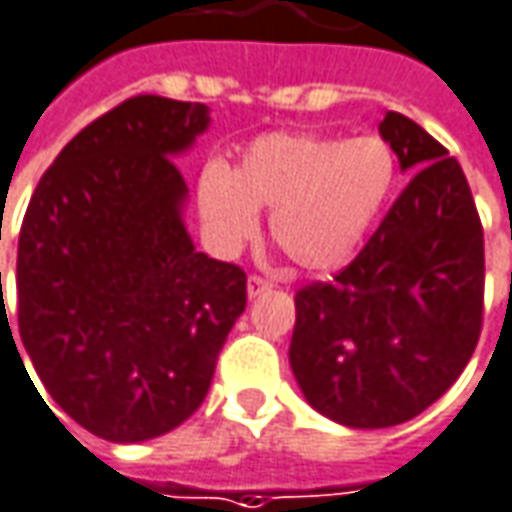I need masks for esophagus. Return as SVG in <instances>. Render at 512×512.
I'll list each match as a JSON object with an SVG mask.
<instances>
[{"label":"esophagus","mask_w":512,"mask_h":512,"mask_svg":"<svg viewBox=\"0 0 512 512\" xmlns=\"http://www.w3.org/2000/svg\"><path fill=\"white\" fill-rule=\"evenodd\" d=\"M266 291H271V280H266V277L252 274V277L246 280V294H249V297H260V294H266Z\"/></svg>","instance_id":"esophagus-1"}]
</instances>
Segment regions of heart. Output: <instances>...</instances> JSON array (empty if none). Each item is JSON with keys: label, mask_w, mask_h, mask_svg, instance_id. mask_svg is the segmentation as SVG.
Segmentation results:
<instances>
[{"label": "heart", "mask_w": 512, "mask_h": 512, "mask_svg": "<svg viewBox=\"0 0 512 512\" xmlns=\"http://www.w3.org/2000/svg\"><path fill=\"white\" fill-rule=\"evenodd\" d=\"M398 162L381 137L274 131L224 170H207L201 215L224 246L252 241L257 210L269 212L274 243L305 271L350 263L389 207Z\"/></svg>", "instance_id": "heart-1"}]
</instances>
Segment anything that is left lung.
I'll use <instances>...</instances> for the list:
<instances>
[{
  "mask_svg": "<svg viewBox=\"0 0 512 512\" xmlns=\"http://www.w3.org/2000/svg\"><path fill=\"white\" fill-rule=\"evenodd\" d=\"M378 131L415 176L347 269L297 291L288 350L305 401L350 429L429 409L482 330L485 241L460 162L398 111Z\"/></svg>",
  "mask_w": 512,
  "mask_h": 512,
  "instance_id": "1",
  "label": "left lung"
}]
</instances>
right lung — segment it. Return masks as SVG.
Here are the masks:
<instances>
[{"mask_svg":"<svg viewBox=\"0 0 512 512\" xmlns=\"http://www.w3.org/2000/svg\"><path fill=\"white\" fill-rule=\"evenodd\" d=\"M207 125L204 103L131 97L66 142L24 212V350L52 401L111 443L193 415L246 308L243 269L196 252L184 227L173 156Z\"/></svg>","mask_w":512,"mask_h":512,"instance_id":"add662e5","label":"right lung"}]
</instances>
